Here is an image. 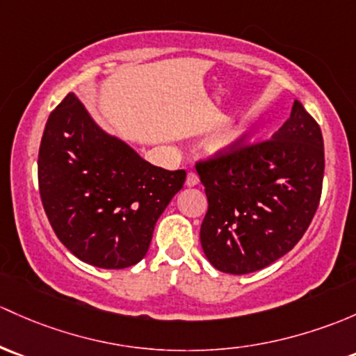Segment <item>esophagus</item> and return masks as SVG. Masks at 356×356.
<instances>
[{"mask_svg": "<svg viewBox=\"0 0 356 356\" xmlns=\"http://www.w3.org/2000/svg\"><path fill=\"white\" fill-rule=\"evenodd\" d=\"M200 184V177H197L196 172H189L188 174V179H186V186L188 188H194V186Z\"/></svg>", "mask_w": 356, "mask_h": 356, "instance_id": "34e87169", "label": "esophagus"}]
</instances>
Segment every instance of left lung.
<instances>
[{"instance_id":"8db88e82","label":"left lung","mask_w":356,"mask_h":356,"mask_svg":"<svg viewBox=\"0 0 356 356\" xmlns=\"http://www.w3.org/2000/svg\"><path fill=\"white\" fill-rule=\"evenodd\" d=\"M244 140L196 163L208 197L201 245L230 275L259 271L293 249L316 215L324 177L323 133L298 100L273 138Z\"/></svg>"}]
</instances>
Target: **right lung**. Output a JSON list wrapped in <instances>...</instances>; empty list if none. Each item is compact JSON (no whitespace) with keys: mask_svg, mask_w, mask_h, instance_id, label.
I'll use <instances>...</instances> for the list:
<instances>
[{"mask_svg":"<svg viewBox=\"0 0 356 356\" xmlns=\"http://www.w3.org/2000/svg\"><path fill=\"white\" fill-rule=\"evenodd\" d=\"M37 167L54 234L78 259L104 269L143 259L156 220L186 181V170L152 165L107 134L74 93L51 112Z\"/></svg>","mask_w":356,"mask_h":356,"instance_id":"add662e5","label":"right lung"}]
</instances>
